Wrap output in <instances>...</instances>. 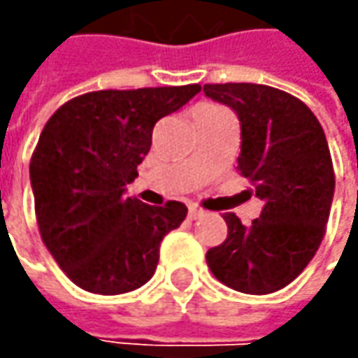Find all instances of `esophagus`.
Masks as SVG:
<instances>
[{
    "mask_svg": "<svg viewBox=\"0 0 358 358\" xmlns=\"http://www.w3.org/2000/svg\"><path fill=\"white\" fill-rule=\"evenodd\" d=\"M203 215H205V211H203L201 207H195V205H193V207H189V219H191V221L199 219V217H203Z\"/></svg>",
    "mask_w": 358,
    "mask_h": 358,
    "instance_id": "1",
    "label": "esophagus"
}]
</instances>
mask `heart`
<instances>
[{"label": "heart", "mask_w": 358, "mask_h": 358, "mask_svg": "<svg viewBox=\"0 0 358 358\" xmlns=\"http://www.w3.org/2000/svg\"><path fill=\"white\" fill-rule=\"evenodd\" d=\"M205 107H215V105H205Z\"/></svg>", "instance_id": "obj_1"}]
</instances>
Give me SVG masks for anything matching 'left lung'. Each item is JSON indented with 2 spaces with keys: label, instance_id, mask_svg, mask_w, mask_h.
<instances>
[{
  "label": "left lung",
  "instance_id": "obj_1",
  "mask_svg": "<svg viewBox=\"0 0 358 358\" xmlns=\"http://www.w3.org/2000/svg\"><path fill=\"white\" fill-rule=\"evenodd\" d=\"M203 91L237 113V169L263 201L249 227L235 213L223 215L227 239L207 251V265L235 291L275 293L303 273L327 231L335 169L324 131L287 91L257 83H207Z\"/></svg>",
  "mask_w": 358,
  "mask_h": 358
}]
</instances>
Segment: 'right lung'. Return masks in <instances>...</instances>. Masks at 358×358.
<instances>
[{"instance_id":"obj_1","label":"right lung","mask_w":358,"mask_h":358,"mask_svg":"<svg viewBox=\"0 0 358 358\" xmlns=\"http://www.w3.org/2000/svg\"><path fill=\"white\" fill-rule=\"evenodd\" d=\"M199 91L197 83L90 91L45 123L29 163L35 219L55 263L83 291L121 295L153 277L159 245L187 207H151L123 193L149 153L155 123Z\"/></svg>"}]
</instances>
